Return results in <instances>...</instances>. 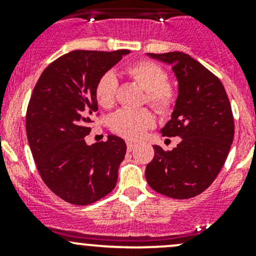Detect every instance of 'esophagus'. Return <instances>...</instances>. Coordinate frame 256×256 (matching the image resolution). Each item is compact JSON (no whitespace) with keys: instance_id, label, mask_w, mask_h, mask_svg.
Listing matches in <instances>:
<instances>
[{"instance_id":"esophagus-1","label":"esophagus","mask_w":256,"mask_h":256,"mask_svg":"<svg viewBox=\"0 0 256 256\" xmlns=\"http://www.w3.org/2000/svg\"><path fill=\"white\" fill-rule=\"evenodd\" d=\"M126 146H128V151H132V150L136 147V144L132 142V141H126Z\"/></svg>"}]
</instances>
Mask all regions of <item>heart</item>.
Returning <instances> with one entry per match:
<instances>
[{
	"instance_id": "1",
	"label": "heart",
	"mask_w": 256,
	"mask_h": 256,
	"mask_svg": "<svg viewBox=\"0 0 256 256\" xmlns=\"http://www.w3.org/2000/svg\"><path fill=\"white\" fill-rule=\"evenodd\" d=\"M131 79L146 90L147 102L161 115H170L177 102V92L168 84L167 72L151 60H141L126 69ZM118 82L112 72L100 76L95 86L98 104L104 109H112L116 102ZM154 116L150 110L121 109L112 116L110 126L116 135L128 140L142 138L148 128H154Z\"/></svg>"
}]
</instances>
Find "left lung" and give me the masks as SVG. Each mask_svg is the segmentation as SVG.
<instances>
[{
  "instance_id": "obj_1",
  "label": "left lung",
  "mask_w": 256,
  "mask_h": 256,
  "mask_svg": "<svg viewBox=\"0 0 256 256\" xmlns=\"http://www.w3.org/2000/svg\"><path fill=\"white\" fill-rule=\"evenodd\" d=\"M148 56L172 66L178 96L164 136L180 138L172 151L154 144L146 166L147 183L161 194L188 200L206 190L220 172L234 138L230 102L222 82L182 52Z\"/></svg>"
}]
</instances>
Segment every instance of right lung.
I'll use <instances>...</instances> for the list:
<instances>
[{
  "mask_svg": "<svg viewBox=\"0 0 256 256\" xmlns=\"http://www.w3.org/2000/svg\"><path fill=\"white\" fill-rule=\"evenodd\" d=\"M128 49L73 50L44 69L33 89L26 131L36 166L54 194L76 206L102 200L115 187L126 144L118 136L85 142L98 112V80Z\"/></svg>",
  "mask_w": 256,
  "mask_h": 256,
  "instance_id": "add662e5",
  "label": "right lung"
}]
</instances>
